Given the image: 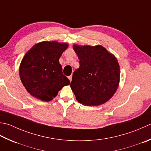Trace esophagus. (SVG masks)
Instances as JSON below:
<instances>
[{
	"mask_svg": "<svg viewBox=\"0 0 151 151\" xmlns=\"http://www.w3.org/2000/svg\"><path fill=\"white\" fill-rule=\"evenodd\" d=\"M68 78L69 79V81H70V82H71V81H72V75H70V76H69V77H68Z\"/></svg>",
	"mask_w": 151,
	"mask_h": 151,
	"instance_id": "obj_1",
	"label": "esophagus"
}]
</instances>
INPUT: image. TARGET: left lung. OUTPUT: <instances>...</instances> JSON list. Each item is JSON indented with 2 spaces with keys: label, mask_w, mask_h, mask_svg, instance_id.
Wrapping results in <instances>:
<instances>
[{
  "label": "left lung",
  "mask_w": 151,
  "mask_h": 151,
  "mask_svg": "<svg viewBox=\"0 0 151 151\" xmlns=\"http://www.w3.org/2000/svg\"><path fill=\"white\" fill-rule=\"evenodd\" d=\"M73 49L80 60L70 88L78 102L97 106L107 102L119 86L120 67L116 58L101 46H79Z\"/></svg>",
  "instance_id": "obj_1"
}]
</instances>
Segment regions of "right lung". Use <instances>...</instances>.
<instances>
[{"label": "right lung", "mask_w": 151, "mask_h": 151, "mask_svg": "<svg viewBox=\"0 0 151 151\" xmlns=\"http://www.w3.org/2000/svg\"><path fill=\"white\" fill-rule=\"evenodd\" d=\"M67 46L65 43L44 41L35 44L26 53L20 65L19 76L31 95L49 101L62 88L70 84L59 63Z\"/></svg>", "instance_id": "1"}]
</instances>
